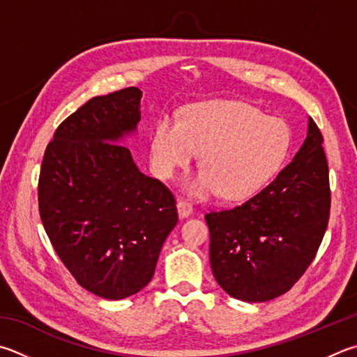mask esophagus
<instances>
[{
  "mask_svg": "<svg viewBox=\"0 0 357 357\" xmlns=\"http://www.w3.org/2000/svg\"><path fill=\"white\" fill-rule=\"evenodd\" d=\"M176 207H178V213H179V217H181V218H187L189 215H192L193 207H192V204L189 203V201H185V199H178V204H176Z\"/></svg>",
  "mask_w": 357,
  "mask_h": 357,
  "instance_id": "1",
  "label": "esophagus"
}]
</instances>
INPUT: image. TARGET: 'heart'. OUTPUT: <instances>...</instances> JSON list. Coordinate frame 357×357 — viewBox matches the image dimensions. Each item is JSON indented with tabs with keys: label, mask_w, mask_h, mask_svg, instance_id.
I'll return each mask as SVG.
<instances>
[{
	"label": "heart",
	"mask_w": 357,
	"mask_h": 357,
	"mask_svg": "<svg viewBox=\"0 0 357 357\" xmlns=\"http://www.w3.org/2000/svg\"><path fill=\"white\" fill-rule=\"evenodd\" d=\"M291 144L282 119L264 115L242 101L213 100L184 109L179 121L164 115L151 135V165L160 179H170L201 153L203 170L185 184L193 197L220 190L226 199L257 193L286 162Z\"/></svg>",
	"instance_id": "heart-1"
}]
</instances>
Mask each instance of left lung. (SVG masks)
Here are the masks:
<instances>
[{"instance_id":"8db88e82","label":"left lung","mask_w":357,"mask_h":357,"mask_svg":"<svg viewBox=\"0 0 357 357\" xmlns=\"http://www.w3.org/2000/svg\"><path fill=\"white\" fill-rule=\"evenodd\" d=\"M321 144L309 116L304 144L265 189L241 206L204 215L213 278L232 298L273 300L294 287L314 261L331 209Z\"/></svg>"}]
</instances>
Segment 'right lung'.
<instances>
[{
  "mask_svg": "<svg viewBox=\"0 0 357 357\" xmlns=\"http://www.w3.org/2000/svg\"><path fill=\"white\" fill-rule=\"evenodd\" d=\"M140 98L137 87H128L89 100L56 129L38 176L51 245L77 284L106 300L151 281L178 223L173 193L119 145L137 129Z\"/></svg>",
  "mask_w": 357,
  "mask_h": 357,
  "instance_id": "right-lung-1",
  "label": "right lung"
}]
</instances>
